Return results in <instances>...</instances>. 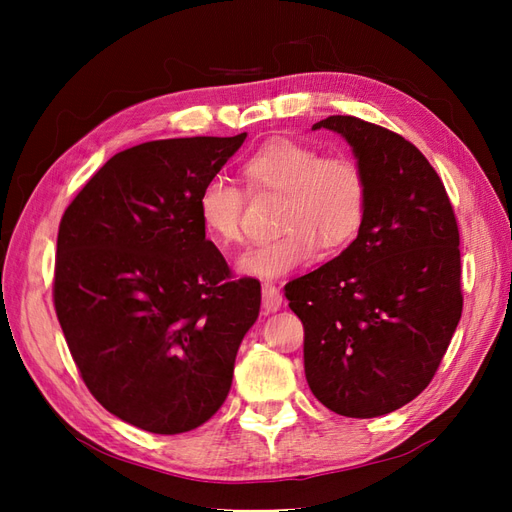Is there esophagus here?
<instances>
[{"label": "esophagus", "instance_id": "esophagus-1", "mask_svg": "<svg viewBox=\"0 0 512 512\" xmlns=\"http://www.w3.org/2000/svg\"><path fill=\"white\" fill-rule=\"evenodd\" d=\"M282 307V294L280 288H277L273 282L262 284V309L265 312H277Z\"/></svg>", "mask_w": 512, "mask_h": 512}]
</instances>
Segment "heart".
I'll list each match as a JSON object with an SVG mask.
<instances>
[{
  "instance_id": "b5f03b06",
  "label": "heart",
  "mask_w": 512,
  "mask_h": 512,
  "mask_svg": "<svg viewBox=\"0 0 512 512\" xmlns=\"http://www.w3.org/2000/svg\"><path fill=\"white\" fill-rule=\"evenodd\" d=\"M247 188L254 194H282L277 213L282 232L250 247L239 269L256 277H280L312 262L320 245L342 250L361 230L367 213V179L348 156H322L297 141H273L243 164ZM247 194L226 177H211L198 192V218L218 245L239 243Z\"/></svg>"
}]
</instances>
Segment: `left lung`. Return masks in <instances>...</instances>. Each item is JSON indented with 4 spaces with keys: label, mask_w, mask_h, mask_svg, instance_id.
<instances>
[{
    "label": "left lung",
    "mask_w": 512,
    "mask_h": 512,
    "mask_svg": "<svg viewBox=\"0 0 512 512\" xmlns=\"http://www.w3.org/2000/svg\"><path fill=\"white\" fill-rule=\"evenodd\" d=\"M350 143L367 179L356 239L284 286L303 322L309 389L322 406L371 418L427 389L461 318L455 211L427 158L404 136L350 115L314 123Z\"/></svg>",
    "instance_id": "obj_1"
}]
</instances>
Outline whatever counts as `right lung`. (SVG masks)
I'll use <instances>...</instances> for the list:
<instances>
[{"label":"right lung","mask_w":512,"mask_h":512,"mask_svg":"<svg viewBox=\"0 0 512 512\" xmlns=\"http://www.w3.org/2000/svg\"><path fill=\"white\" fill-rule=\"evenodd\" d=\"M166 138L108 160L59 224L53 303L100 404L151 433L196 429L220 410L260 282L235 280L198 218V192L243 141Z\"/></svg>","instance_id":"add662e5"}]
</instances>
